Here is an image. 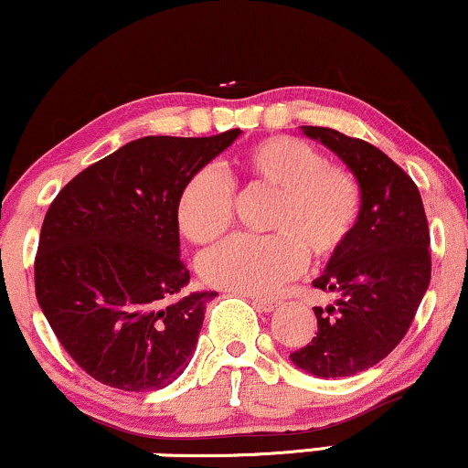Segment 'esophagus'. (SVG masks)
Segmentation results:
<instances>
[{"label":"esophagus","mask_w":468,"mask_h":468,"mask_svg":"<svg viewBox=\"0 0 468 468\" xmlns=\"http://www.w3.org/2000/svg\"><path fill=\"white\" fill-rule=\"evenodd\" d=\"M251 304L256 306L258 311H262V313H271L273 309H276L278 306V300H271V298H251Z\"/></svg>","instance_id":"1"}]
</instances>
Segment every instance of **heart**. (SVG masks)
I'll list each match as a JSON object with an SVG mask.
<instances>
[{
	"mask_svg": "<svg viewBox=\"0 0 468 468\" xmlns=\"http://www.w3.org/2000/svg\"><path fill=\"white\" fill-rule=\"evenodd\" d=\"M236 179L250 190L271 192L265 229L271 236H236L201 256L207 284L236 293H271L306 265L328 262L346 250L361 217L364 195L353 170L326 162L304 140L273 135L251 144L236 162ZM234 188L217 168H199L177 199V225L195 245L228 232Z\"/></svg>",
	"mask_w": 468,
	"mask_h": 468,
	"instance_id": "b5f03b06",
	"label": "heart"
}]
</instances>
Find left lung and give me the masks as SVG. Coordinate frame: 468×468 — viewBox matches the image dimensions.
<instances>
[{"label":"left lung","instance_id":"1","mask_svg":"<svg viewBox=\"0 0 468 468\" xmlns=\"http://www.w3.org/2000/svg\"><path fill=\"white\" fill-rule=\"evenodd\" d=\"M355 173L364 195L346 250L313 287L335 293L315 306L317 333L291 361L315 377H353L386 359L410 331L431 280L430 225L420 192L386 153L326 126H302Z\"/></svg>","mask_w":468,"mask_h":468}]
</instances>
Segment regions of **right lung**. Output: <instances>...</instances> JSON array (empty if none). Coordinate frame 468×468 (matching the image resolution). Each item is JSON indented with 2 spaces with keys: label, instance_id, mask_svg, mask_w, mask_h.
<instances>
[{
  "label": "right lung",
  "instance_id": "obj_1",
  "mask_svg": "<svg viewBox=\"0 0 468 468\" xmlns=\"http://www.w3.org/2000/svg\"><path fill=\"white\" fill-rule=\"evenodd\" d=\"M148 135L87 166L49 203L35 258L38 306L87 375L124 392L173 383L214 291L184 295L177 199L239 137Z\"/></svg>",
  "mask_w": 468,
  "mask_h": 468
}]
</instances>
